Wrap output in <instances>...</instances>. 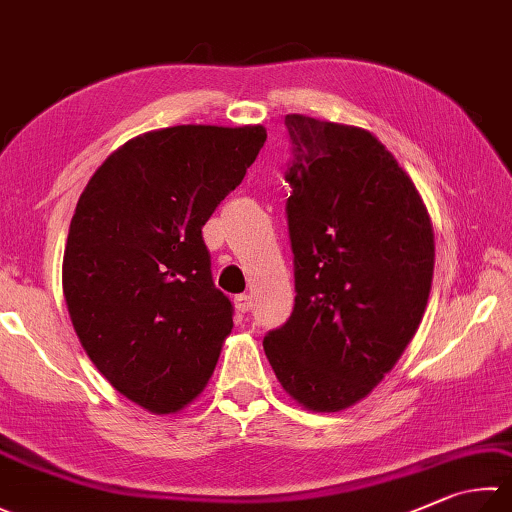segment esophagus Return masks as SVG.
Returning <instances> with one entry per match:
<instances>
[{"mask_svg": "<svg viewBox=\"0 0 512 512\" xmlns=\"http://www.w3.org/2000/svg\"><path fill=\"white\" fill-rule=\"evenodd\" d=\"M234 305H236V310L238 312H249L252 310V296H247V294H238L236 298H234Z\"/></svg>", "mask_w": 512, "mask_h": 512, "instance_id": "1", "label": "esophagus"}]
</instances>
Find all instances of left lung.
Wrapping results in <instances>:
<instances>
[{"instance_id":"8db88e82","label":"left lung","mask_w":512,"mask_h":512,"mask_svg":"<svg viewBox=\"0 0 512 512\" xmlns=\"http://www.w3.org/2000/svg\"><path fill=\"white\" fill-rule=\"evenodd\" d=\"M294 310L265 334L289 397L339 412L368 397L426 312L435 234L408 173L370 131L285 115Z\"/></svg>"}]
</instances>
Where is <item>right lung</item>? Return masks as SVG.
<instances>
[{
  "mask_svg": "<svg viewBox=\"0 0 512 512\" xmlns=\"http://www.w3.org/2000/svg\"><path fill=\"white\" fill-rule=\"evenodd\" d=\"M265 140L263 127L144 133L111 153L77 200L62 265L77 339L115 390L151 412L198 397L234 327L202 225Z\"/></svg>",
  "mask_w": 512,
  "mask_h": 512,
  "instance_id": "1",
  "label": "right lung"
}]
</instances>
